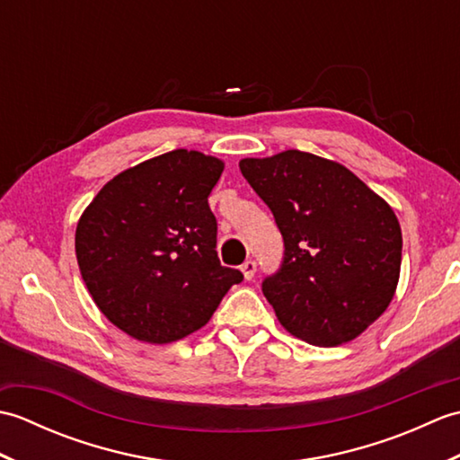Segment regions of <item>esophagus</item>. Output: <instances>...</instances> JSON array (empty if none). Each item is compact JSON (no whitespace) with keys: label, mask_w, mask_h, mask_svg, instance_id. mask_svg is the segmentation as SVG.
Here are the masks:
<instances>
[{"label":"esophagus","mask_w":460,"mask_h":460,"mask_svg":"<svg viewBox=\"0 0 460 460\" xmlns=\"http://www.w3.org/2000/svg\"><path fill=\"white\" fill-rule=\"evenodd\" d=\"M241 270H243V277H245L247 280H251L252 277H255V272H257V262L255 261H245L241 265Z\"/></svg>","instance_id":"34e87169"}]
</instances>
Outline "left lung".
<instances>
[{"label":"left lung","instance_id":"1","mask_svg":"<svg viewBox=\"0 0 460 460\" xmlns=\"http://www.w3.org/2000/svg\"><path fill=\"white\" fill-rule=\"evenodd\" d=\"M239 168L285 239L282 269L262 282L280 324L320 348L356 340L397 290L403 237L392 205L310 152L243 158Z\"/></svg>","mask_w":460,"mask_h":460}]
</instances>
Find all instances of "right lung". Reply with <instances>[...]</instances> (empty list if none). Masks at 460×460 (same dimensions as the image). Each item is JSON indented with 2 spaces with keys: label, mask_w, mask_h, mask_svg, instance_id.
<instances>
[{
  "label": "right lung",
  "mask_w": 460,
  "mask_h": 460,
  "mask_svg": "<svg viewBox=\"0 0 460 460\" xmlns=\"http://www.w3.org/2000/svg\"><path fill=\"white\" fill-rule=\"evenodd\" d=\"M223 160L172 150L120 172L86 205L76 261L94 305L116 328L172 344L211 320L241 270L221 267L208 198Z\"/></svg>",
  "instance_id": "right-lung-1"
}]
</instances>
